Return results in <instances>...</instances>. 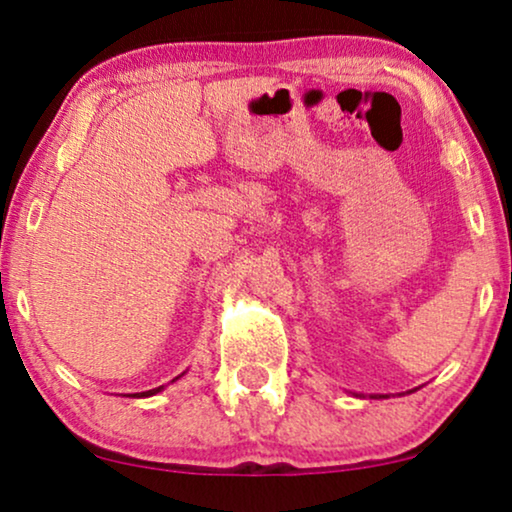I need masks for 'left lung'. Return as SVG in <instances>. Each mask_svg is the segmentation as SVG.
Wrapping results in <instances>:
<instances>
[{"instance_id":"1","label":"left lung","mask_w":512,"mask_h":512,"mask_svg":"<svg viewBox=\"0 0 512 512\" xmlns=\"http://www.w3.org/2000/svg\"><path fill=\"white\" fill-rule=\"evenodd\" d=\"M356 396H359V394H356ZM370 398H377V396H370ZM380 398H384V396H380Z\"/></svg>"}]
</instances>
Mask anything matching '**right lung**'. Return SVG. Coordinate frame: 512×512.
<instances>
[{"mask_svg": "<svg viewBox=\"0 0 512 512\" xmlns=\"http://www.w3.org/2000/svg\"><path fill=\"white\" fill-rule=\"evenodd\" d=\"M181 375H184V373H181ZM179 375V377H181ZM179 377H174V380L172 382H177L179 380ZM165 387H156V389H149V391H139V394H130L132 398H146V396H156V394H160V391H163Z\"/></svg>", "mask_w": 512, "mask_h": 512, "instance_id": "add662e5", "label": "right lung"}]
</instances>
